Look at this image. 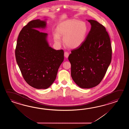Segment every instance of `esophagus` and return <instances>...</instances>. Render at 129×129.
Listing matches in <instances>:
<instances>
[{
  "mask_svg": "<svg viewBox=\"0 0 129 129\" xmlns=\"http://www.w3.org/2000/svg\"><path fill=\"white\" fill-rule=\"evenodd\" d=\"M69 55V54L68 52H64V57H65L66 58H68V57Z\"/></svg>",
  "mask_w": 129,
  "mask_h": 129,
  "instance_id": "34e87169",
  "label": "esophagus"
}]
</instances>
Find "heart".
<instances>
[{
	"mask_svg": "<svg viewBox=\"0 0 129 129\" xmlns=\"http://www.w3.org/2000/svg\"><path fill=\"white\" fill-rule=\"evenodd\" d=\"M88 29L85 22L76 19L69 20L58 25L57 33L53 34L54 41L57 44H60V36H62L63 42L67 47L72 49L77 48L85 41Z\"/></svg>",
	"mask_w": 129,
	"mask_h": 129,
	"instance_id": "b5f03b06",
	"label": "heart"
}]
</instances>
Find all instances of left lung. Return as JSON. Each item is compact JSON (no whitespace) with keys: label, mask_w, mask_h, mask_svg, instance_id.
<instances>
[{"label":"left lung","mask_w":129,"mask_h":129,"mask_svg":"<svg viewBox=\"0 0 129 129\" xmlns=\"http://www.w3.org/2000/svg\"><path fill=\"white\" fill-rule=\"evenodd\" d=\"M90 30L80 47L71 51L68 59L71 76L80 88H90L101 82L112 59V50L106 28L93 20Z\"/></svg>","instance_id":"left-lung-1"}]
</instances>
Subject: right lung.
<instances>
[{"mask_svg":"<svg viewBox=\"0 0 129 129\" xmlns=\"http://www.w3.org/2000/svg\"><path fill=\"white\" fill-rule=\"evenodd\" d=\"M46 20H34L23 27L15 50L17 63L25 81L37 89L51 86L64 59L63 50L50 47L48 34L37 30L46 28Z\"/></svg>","mask_w":129,"mask_h":129,"instance_id":"add662e5","label":"right lung"}]
</instances>
